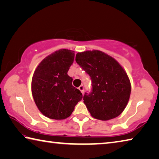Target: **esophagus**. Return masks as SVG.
<instances>
[{"instance_id": "esophagus-1", "label": "esophagus", "mask_w": 159, "mask_h": 159, "mask_svg": "<svg viewBox=\"0 0 159 159\" xmlns=\"http://www.w3.org/2000/svg\"><path fill=\"white\" fill-rule=\"evenodd\" d=\"M79 89L80 90V92H81V93L83 94V92H84V88H83V85L79 86Z\"/></svg>"}]
</instances>
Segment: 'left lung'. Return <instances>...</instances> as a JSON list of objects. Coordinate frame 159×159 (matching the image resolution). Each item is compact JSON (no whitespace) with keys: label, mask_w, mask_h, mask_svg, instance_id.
<instances>
[{"label":"left lung","mask_w":159,"mask_h":159,"mask_svg":"<svg viewBox=\"0 0 159 159\" xmlns=\"http://www.w3.org/2000/svg\"><path fill=\"white\" fill-rule=\"evenodd\" d=\"M76 61L92 80V92L83 96L91 116L102 120L118 116L127 106L131 93L125 70L114 58L99 50L77 53Z\"/></svg>","instance_id":"left-lung-1"}]
</instances>
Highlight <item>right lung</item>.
Wrapping results in <instances>:
<instances>
[{
	"mask_svg": "<svg viewBox=\"0 0 159 159\" xmlns=\"http://www.w3.org/2000/svg\"><path fill=\"white\" fill-rule=\"evenodd\" d=\"M74 52L61 49L41 61L35 70L31 92L38 109L51 119L69 117L82 99V93L72 85L68 72L74 60Z\"/></svg>",
	"mask_w": 159,
	"mask_h": 159,
	"instance_id": "1",
	"label": "right lung"
}]
</instances>
